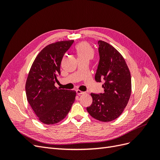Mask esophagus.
Instances as JSON below:
<instances>
[{
  "label": "esophagus",
  "instance_id": "obj_1",
  "mask_svg": "<svg viewBox=\"0 0 160 160\" xmlns=\"http://www.w3.org/2000/svg\"><path fill=\"white\" fill-rule=\"evenodd\" d=\"M76 92H77V95H83V94H85V92L81 91V90H79V89H77V90L76 91Z\"/></svg>",
  "mask_w": 160,
  "mask_h": 160
}]
</instances>
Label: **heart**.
Segmentation results:
<instances>
[{
	"label": "heart",
	"instance_id": "b5f03b06",
	"mask_svg": "<svg viewBox=\"0 0 160 160\" xmlns=\"http://www.w3.org/2000/svg\"><path fill=\"white\" fill-rule=\"evenodd\" d=\"M76 51L79 59H87L89 61L94 57V50L88 42H83L79 43L76 47Z\"/></svg>",
	"mask_w": 160,
	"mask_h": 160
}]
</instances>
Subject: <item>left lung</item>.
Masks as SVG:
<instances>
[{"mask_svg":"<svg viewBox=\"0 0 160 160\" xmlns=\"http://www.w3.org/2000/svg\"><path fill=\"white\" fill-rule=\"evenodd\" d=\"M99 62L95 79L104 81L103 93H91L93 103L87 108L89 115L103 122L119 117L126 107L132 92L130 71L121 53L109 43L99 41Z\"/></svg>","mask_w":160,"mask_h":160,"instance_id":"1","label":"left lung"}]
</instances>
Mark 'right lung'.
Masks as SVG:
<instances>
[{"label":"right lung","instance_id":"right-lung-1","mask_svg":"<svg viewBox=\"0 0 160 160\" xmlns=\"http://www.w3.org/2000/svg\"><path fill=\"white\" fill-rule=\"evenodd\" d=\"M74 41H61L46 46L32 62L25 85L27 99L41 122L52 125L63 119L74 103L76 91L57 88V77L65 53Z\"/></svg>","mask_w":160,"mask_h":160}]
</instances>
